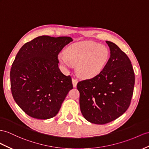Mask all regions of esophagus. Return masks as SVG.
Masks as SVG:
<instances>
[{"mask_svg":"<svg viewBox=\"0 0 149 149\" xmlns=\"http://www.w3.org/2000/svg\"><path fill=\"white\" fill-rule=\"evenodd\" d=\"M77 82H78V80L77 79H75V78L72 79V84H73V86L74 87H75L76 86H77Z\"/></svg>","mask_w":149,"mask_h":149,"instance_id":"1","label":"esophagus"}]
</instances>
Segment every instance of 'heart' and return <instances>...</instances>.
I'll return each mask as SVG.
<instances>
[{"label": "heart", "instance_id": "1", "mask_svg": "<svg viewBox=\"0 0 149 149\" xmlns=\"http://www.w3.org/2000/svg\"><path fill=\"white\" fill-rule=\"evenodd\" d=\"M109 49L103 45L91 41H84L72 44L65 50V55L58 60L65 67L77 65V75L84 79H91L103 70L109 58Z\"/></svg>", "mask_w": 149, "mask_h": 149}]
</instances>
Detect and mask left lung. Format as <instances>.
Here are the masks:
<instances>
[{"instance_id": "obj_1", "label": "left lung", "mask_w": 149, "mask_h": 149, "mask_svg": "<svg viewBox=\"0 0 149 149\" xmlns=\"http://www.w3.org/2000/svg\"><path fill=\"white\" fill-rule=\"evenodd\" d=\"M106 42L111 55L103 70L77 85L83 116L98 125L109 123L127 111L135 84L134 71L128 56L113 42Z\"/></svg>"}]
</instances>
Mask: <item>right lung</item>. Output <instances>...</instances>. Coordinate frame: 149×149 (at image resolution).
<instances>
[{
    "mask_svg": "<svg viewBox=\"0 0 149 149\" xmlns=\"http://www.w3.org/2000/svg\"><path fill=\"white\" fill-rule=\"evenodd\" d=\"M70 37L38 36L19 49L10 72L14 101L25 113L47 120L56 116L68 93L73 89L70 75L58 68V55Z\"/></svg>",
    "mask_w": 149,
    "mask_h": 149,
    "instance_id": "obj_1",
    "label": "right lung"
}]
</instances>
